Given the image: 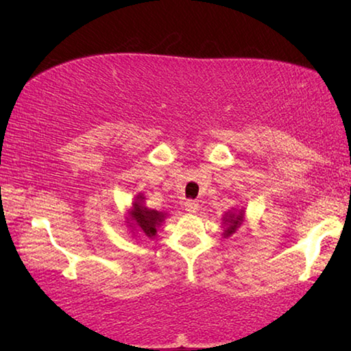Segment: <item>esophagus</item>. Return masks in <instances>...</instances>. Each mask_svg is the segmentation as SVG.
<instances>
[{"instance_id": "34e87169", "label": "esophagus", "mask_w": 351, "mask_h": 351, "mask_svg": "<svg viewBox=\"0 0 351 351\" xmlns=\"http://www.w3.org/2000/svg\"><path fill=\"white\" fill-rule=\"evenodd\" d=\"M184 207H186V210H187V212H190V213H195V212H198V209H199V204H198V201L189 199V201H186V204H184Z\"/></svg>"}]
</instances>
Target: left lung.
Listing matches in <instances>:
<instances>
[{
	"mask_svg": "<svg viewBox=\"0 0 351 351\" xmlns=\"http://www.w3.org/2000/svg\"><path fill=\"white\" fill-rule=\"evenodd\" d=\"M246 219L245 209H230L223 215L221 218V228H223V239H229L232 237L237 230L241 228V224Z\"/></svg>",
	"mask_w": 351,
	"mask_h": 351,
	"instance_id": "obj_1",
	"label": "left lung"
}]
</instances>
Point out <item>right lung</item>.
Returning <instances> with one entry per match:
<instances>
[{
  "label": "right lung",
  "instance_id": "right-lung-1",
  "mask_svg": "<svg viewBox=\"0 0 351 351\" xmlns=\"http://www.w3.org/2000/svg\"><path fill=\"white\" fill-rule=\"evenodd\" d=\"M165 218H167V212L148 209L145 206V197L142 193H138L134 197L132 207L128 209V217H125V223L127 228H130V232L133 235L141 232L150 240H154L158 237V229L161 228Z\"/></svg>",
  "mask_w": 351,
  "mask_h": 351
}]
</instances>
